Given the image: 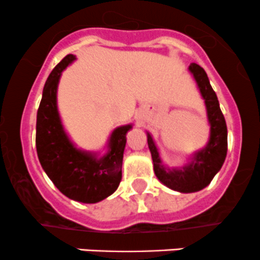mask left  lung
<instances>
[{"label": "left lung", "mask_w": 260, "mask_h": 260, "mask_svg": "<svg viewBox=\"0 0 260 260\" xmlns=\"http://www.w3.org/2000/svg\"><path fill=\"white\" fill-rule=\"evenodd\" d=\"M193 75L201 96L205 101L206 113L210 124V138L204 148L192 154L190 162L180 169H167L159 157L152 136L147 132V142L151 151L153 170L157 179L167 187L179 192H196L211 182L215 175L220 171L228 152V128L224 115L220 109L219 101L211 88L208 74L200 65L192 64L188 67Z\"/></svg>", "instance_id": "obj_1"}]
</instances>
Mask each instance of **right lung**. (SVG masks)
Wrapping results in <instances>:
<instances>
[{"instance_id":"1","label":"right lung","mask_w":260,"mask_h":260,"mask_svg":"<svg viewBox=\"0 0 260 260\" xmlns=\"http://www.w3.org/2000/svg\"><path fill=\"white\" fill-rule=\"evenodd\" d=\"M74 60V55H67L44 85L36 118V151L41 167L60 192L79 203L95 204L111 196L119 186L125 135L132 124L115 128L108 141V152L102 157L74 146L62 127L56 103L62 70Z\"/></svg>"}]
</instances>
